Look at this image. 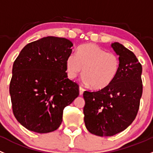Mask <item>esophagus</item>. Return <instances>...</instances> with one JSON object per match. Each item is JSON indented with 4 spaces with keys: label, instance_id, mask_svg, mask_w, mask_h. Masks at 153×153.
Segmentation results:
<instances>
[{
    "label": "esophagus",
    "instance_id": "1",
    "mask_svg": "<svg viewBox=\"0 0 153 153\" xmlns=\"http://www.w3.org/2000/svg\"><path fill=\"white\" fill-rule=\"evenodd\" d=\"M83 91H84V89H83L82 86H80V87H79V93H80V94H81V95L83 94Z\"/></svg>",
    "mask_w": 153,
    "mask_h": 153
}]
</instances>
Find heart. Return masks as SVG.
I'll return each instance as SVG.
<instances>
[{"label": "heart", "instance_id": "heart-1", "mask_svg": "<svg viewBox=\"0 0 153 153\" xmlns=\"http://www.w3.org/2000/svg\"><path fill=\"white\" fill-rule=\"evenodd\" d=\"M120 69V60L117 54L92 43L80 46L76 55L72 53L66 59L67 76L73 79L83 71V81L94 89L108 86Z\"/></svg>", "mask_w": 153, "mask_h": 153}]
</instances>
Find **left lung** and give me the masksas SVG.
<instances>
[{"label": "left lung", "instance_id": "obj_1", "mask_svg": "<svg viewBox=\"0 0 153 153\" xmlns=\"http://www.w3.org/2000/svg\"><path fill=\"white\" fill-rule=\"evenodd\" d=\"M111 47L120 60L117 77L104 89L83 92L86 128L99 136H114L126 129L137 115L142 95L140 62L122 44L114 42Z\"/></svg>", "mask_w": 153, "mask_h": 153}]
</instances>
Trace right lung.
<instances>
[{
  "label": "right lung",
  "instance_id": "right-lung-1",
  "mask_svg": "<svg viewBox=\"0 0 153 153\" xmlns=\"http://www.w3.org/2000/svg\"><path fill=\"white\" fill-rule=\"evenodd\" d=\"M72 46L67 39L47 36L26 45L14 61L9 85L13 114L29 131H56L64 108L79 95V86L66 72Z\"/></svg>",
  "mask_w": 153,
  "mask_h": 153
}]
</instances>
